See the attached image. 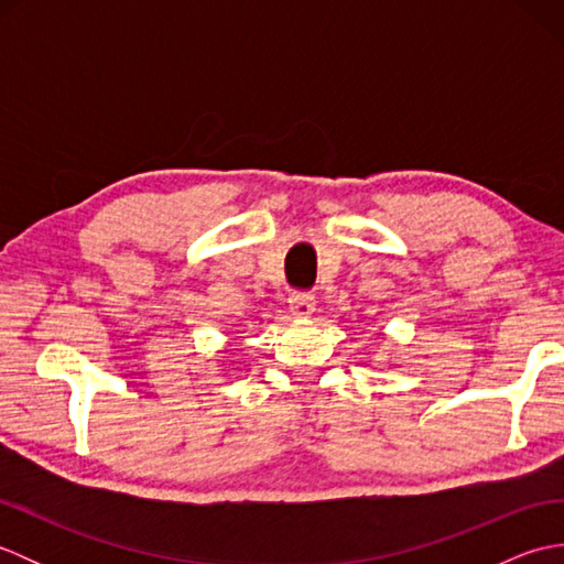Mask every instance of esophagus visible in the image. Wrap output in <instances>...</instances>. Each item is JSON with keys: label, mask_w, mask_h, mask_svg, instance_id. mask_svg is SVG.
Listing matches in <instances>:
<instances>
[{"label": "esophagus", "mask_w": 564, "mask_h": 564, "mask_svg": "<svg viewBox=\"0 0 564 564\" xmlns=\"http://www.w3.org/2000/svg\"><path fill=\"white\" fill-rule=\"evenodd\" d=\"M289 303H291V313L295 317H310L315 313V295L310 293H293L289 297Z\"/></svg>", "instance_id": "obj_1"}]
</instances>
